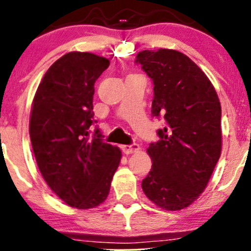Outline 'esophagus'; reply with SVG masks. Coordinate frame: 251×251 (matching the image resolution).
<instances>
[{"label": "esophagus", "instance_id": "1", "mask_svg": "<svg viewBox=\"0 0 251 251\" xmlns=\"http://www.w3.org/2000/svg\"><path fill=\"white\" fill-rule=\"evenodd\" d=\"M122 150L125 154H132V153H134V152L139 151L140 146L138 145V144H132V145H123Z\"/></svg>", "mask_w": 251, "mask_h": 251}]
</instances>
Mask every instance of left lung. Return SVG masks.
I'll list each match as a JSON object with an SVG mask.
<instances>
[{
    "label": "left lung",
    "instance_id": "left-lung-1",
    "mask_svg": "<svg viewBox=\"0 0 251 251\" xmlns=\"http://www.w3.org/2000/svg\"><path fill=\"white\" fill-rule=\"evenodd\" d=\"M135 62L153 81L152 116L165 119L148 153L144 194L159 208H188L208 185L222 151V109L209 77L185 54L143 50Z\"/></svg>",
    "mask_w": 251,
    "mask_h": 251
}]
</instances>
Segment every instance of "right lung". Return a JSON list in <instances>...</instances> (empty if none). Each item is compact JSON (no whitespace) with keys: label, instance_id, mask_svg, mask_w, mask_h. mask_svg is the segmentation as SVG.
Returning a JSON list of instances; mask_svg holds the SVG:
<instances>
[{"label":"right lung","instance_id":"1","mask_svg":"<svg viewBox=\"0 0 251 251\" xmlns=\"http://www.w3.org/2000/svg\"><path fill=\"white\" fill-rule=\"evenodd\" d=\"M109 60L71 51L42 77L31 103L29 135L43 179L73 208L93 209L105 201L122 159L117 146L102 142L93 123L94 83Z\"/></svg>","mask_w":251,"mask_h":251}]
</instances>
